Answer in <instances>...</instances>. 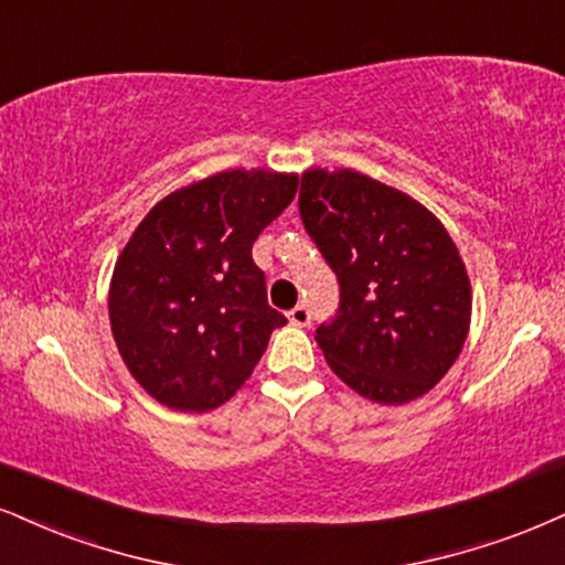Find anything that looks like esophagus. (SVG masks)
<instances>
[{
  "instance_id": "1",
  "label": "esophagus",
  "mask_w": 565,
  "mask_h": 565,
  "mask_svg": "<svg viewBox=\"0 0 565 565\" xmlns=\"http://www.w3.org/2000/svg\"><path fill=\"white\" fill-rule=\"evenodd\" d=\"M288 319H290V324L306 327V324L311 322V311L306 309V306L301 303V306H296V309H290V311H288Z\"/></svg>"
}]
</instances>
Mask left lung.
<instances>
[{
	"mask_svg": "<svg viewBox=\"0 0 565 565\" xmlns=\"http://www.w3.org/2000/svg\"><path fill=\"white\" fill-rule=\"evenodd\" d=\"M298 212L340 285L335 317L315 335L332 372L385 406L429 393L471 319L469 275L443 222L356 170H306Z\"/></svg>",
	"mask_w": 565,
	"mask_h": 565,
	"instance_id": "obj_1",
	"label": "left lung"
}]
</instances>
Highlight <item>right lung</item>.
Listing matches in <instances>:
<instances>
[{
	"label": "right lung",
	"mask_w": 565,
	"mask_h": 565,
	"mask_svg": "<svg viewBox=\"0 0 565 565\" xmlns=\"http://www.w3.org/2000/svg\"><path fill=\"white\" fill-rule=\"evenodd\" d=\"M298 191V175L230 170L159 201L122 248L109 324L138 385L175 411H212L267 351L280 311L250 248Z\"/></svg>",
	"instance_id": "1"
}]
</instances>
